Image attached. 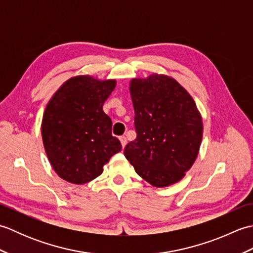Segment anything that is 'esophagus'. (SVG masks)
I'll return each mask as SVG.
<instances>
[{
	"label": "esophagus",
	"mask_w": 253,
	"mask_h": 253,
	"mask_svg": "<svg viewBox=\"0 0 253 253\" xmlns=\"http://www.w3.org/2000/svg\"><path fill=\"white\" fill-rule=\"evenodd\" d=\"M120 140H121V143H122V147L124 149V148L126 147V144H127V139H126L125 136H122V137H120Z\"/></svg>",
	"instance_id": "esophagus-1"
}]
</instances>
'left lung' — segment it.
<instances>
[{"instance_id":"1","label":"left lung","mask_w":253,"mask_h":253,"mask_svg":"<svg viewBox=\"0 0 253 253\" xmlns=\"http://www.w3.org/2000/svg\"><path fill=\"white\" fill-rule=\"evenodd\" d=\"M129 90L137 138L124 154L150 185H173L184 178L200 149L203 124L196 102L177 80L162 74L132 78Z\"/></svg>"}]
</instances>
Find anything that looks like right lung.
Returning a JSON list of instances; mask_svg holds the SVG:
<instances>
[{
  "label": "right lung",
  "instance_id": "1",
  "mask_svg": "<svg viewBox=\"0 0 253 253\" xmlns=\"http://www.w3.org/2000/svg\"><path fill=\"white\" fill-rule=\"evenodd\" d=\"M115 85V79L79 75L66 80L47 103L42 140L53 169L62 179L75 185L89 182L122 150L120 140L112 136L111 118L103 112Z\"/></svg>",
  "mask_w": 253,
  "mask_h": 253
}]
</instances>
